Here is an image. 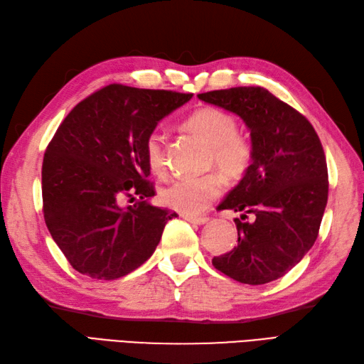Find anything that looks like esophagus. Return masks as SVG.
I'll return each instance as SVG.
<instances>
[{
    "label": "esophagus",
    "instance_id": "1",
    "mask_svg": "<svg viewBox=\"0 0 364 364\" xmlns=\"http://www.w3.org/2000/svg\"><path fill=\"white\" fill-rule=\"evenodd\" d=\"M182 218H183L185 220H188V223H191V224H196V225H203V224H207V223H208V218H205V216H190V215H182Z\"/></svg>",
    "mask_w": 364,
    "mask_h": 364
}]
</instances>
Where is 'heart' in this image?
<instances>
[{"label": "heart", "instance_id": "b5f03b06", "mask_svg": "<svg viewBox=\"0 0 364 364\" xmlns=\"http://www.w3.org/2000/svg\"><path fill=\"white\" fill-rule=\"evenodd\" d=\"M182 127L211 146V162L227 179H239L253 161L250 139L237 132V122L223 109L200 108L183 120ZM146 164L156 176H165L166 161L164 139L157 132L148 134L144 144ZM223 191V181L215 173L188 176L173 181L161 191L165 205L183 215H199Z\"/></svg>", "mask_w": 364, "mask_h": 364}]
</instances>
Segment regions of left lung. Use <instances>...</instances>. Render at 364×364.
Wrapping results in <instances>:
<instances>
[{
    "instance_id": "obj_1",
    "label": "left lung",
    "mask_w": 364,
    "mask_h": 364,
    "mask_svg": "<svg viewBox=\"0 0 364 364\" xmlns=\"http://www.w3.org/2000/svg\"><path fill=\"white\" fill-rule=\"evenodd\" d=\"M235 112L250 129L253 161L218 210L241 211L237 245L213 265L250 286L267 284L294 269L312 249L327 203L329 182L320 137L310 122L259 86L198 95ZM249 214L252 221H245Z\"/></svg>"
}]
</instances>
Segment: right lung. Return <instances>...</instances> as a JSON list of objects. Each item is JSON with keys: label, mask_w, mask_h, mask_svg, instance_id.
<instances>
[{"label": "right lung", "mask_w": 364, "mask_h": 364, "mask_svg": "<svg viewBox=\"0 0 364 364\" xmlns=\"http://www.w3.org/2000/svg\"><path fill=\"white\" fill-rule=\"evenodd\" d=\"M193 94L109 85L86 97L61 122L41 170L43 213L49 233L82 274L117 279L156 250L177 216L148 202L144 144L165 115ZM137 193L134 206L123 196Z\"/></svg>", "instance_id": "right-lung-1"}]
</instances>
